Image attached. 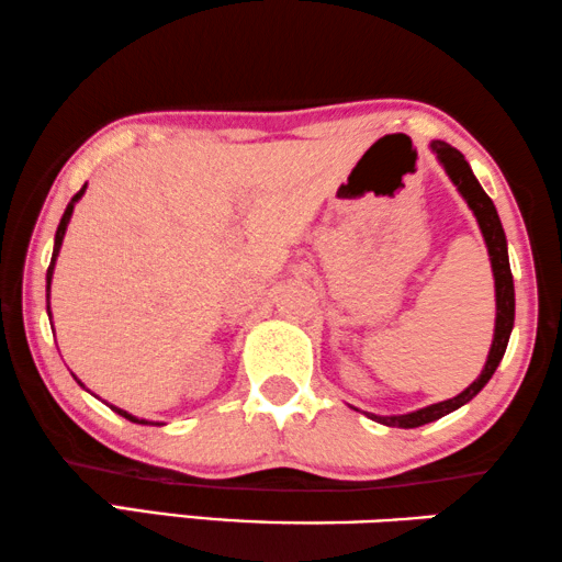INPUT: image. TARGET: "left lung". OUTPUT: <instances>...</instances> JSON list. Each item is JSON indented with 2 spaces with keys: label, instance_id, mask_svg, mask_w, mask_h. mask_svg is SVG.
<instances>
[{
  "label": "left lung",
  "instance_id": "1",
  "mask_svg": "<svg viewBox=\"0 0 562 562\" xmlns=\"http://www.w3.org/2000/svg\"><path fill=\"white\" fill-rule=\"evenodd\" d=\"M430 151L436 154L438 165L446 169L449 180L457 187L459 194L467 200L471 213H474L479 231L484 235L486 250H490L492 261V273H494V296H497V319H494V339L490 347V355H486L484 370L467 390H461L457 397H449V401L426 405V408H418L413 413H403V416H375V413H364V416L382 423V426L390 428H418L426 426V423H434L438 418L449 416L461 405H467L471 397L479 395L486 382L492 380L494 370L499 368L504 349H507V341L512 335V327H515V281H512V268H509V256H507V238H504V227L497 215V207L490 200V194L482 190V184L471 172L469 161L463 159L459 149H453L451 144L446 142H430Z\"/></svg>",
  "mask_w": 562,
  "mask_h": 562
}]
</instances>
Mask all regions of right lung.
<instances>
[{"label": "right lung", "instance_id": "add662e5", "mask_svg": "<svg viewBox=\"0 0 562 562\" xmlns=\"http://www.w3.org/2000/svg\"><path fill=\"white\" fill-rule=\"evenodd\" d=\"M86 187H88V182L80 187V192H76L72 194V200L68 202V207H65V213H63V217H60V225H58V231H55V246H53V258H50V268H47V276H45V281H47V286H45V291H47V312H50V281H53V271H55V261H58V254H60V246H63V238H65V231H68V223H70V215H72V207H76V202L83 198L86 194ZM78 380V378H76ZM80 382V380H78ZM80 385H83V382H80ZM113 411L119 413V416H124L126 420H132V423H149V420H144V418H136V416H132V413H126V411H121V408H116V405H111ZM154 426H161V423H154Z\"/></svg>", "mask_w": 562, "mask_h": 562}]
</instances>
